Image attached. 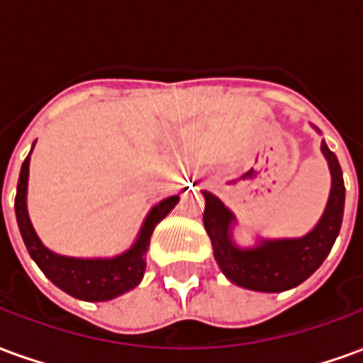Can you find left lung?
Instances as JSON below:
<instances>
[{"instance_id":"obj_1","label":"left lung","mask_w":363,"mask_h":363,"mask_svg":"<svg viewBox=\"0 0 363 363\" xmlns=\"http://www.w3.org/2000/svg\"><path fill=\"white\" fill-rule=\"evenodd\" d=\"M320 151L327 159L333 184L319 223L303 237L260 239L257 247L241 249L231 239L235 216L212 192H202L206 198L204 228L212 239L213 257L229 281L255 291H286L307 280L327 259L342 225L344 179L338 159L325 142L320 143Z\"/></svg>"}]
</instances>
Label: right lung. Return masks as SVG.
Returning <instances> with one entry per match:
<instances>
[{"mask_svg": "<svg viewBox=\"0 0 363 363\" xmlns=\"http://www.w3.org/2000/svg\"><path fill=\"white\" fill-rule=\"evenodd\" d=\"M28 161H23L19 182H17V196H15V216L19 223V231L23 241L27 245L30 259L35 260L44 276L64 289L72 297L83 301H108L114 297L134 289L143 278L145 270V252L150 247V239L153 229L167 213L173 210L179 196H169L151 208L147 218L143 221L140 235L135 243L118 257L112 259H74L62 257L46 249L43 241L33 229L27 212V184H28Z\"/></svg>", "mask_w": 363, "mask_h": 363, "instance_id": "right-lung-1", "label": "right lung"}]
</instances>
